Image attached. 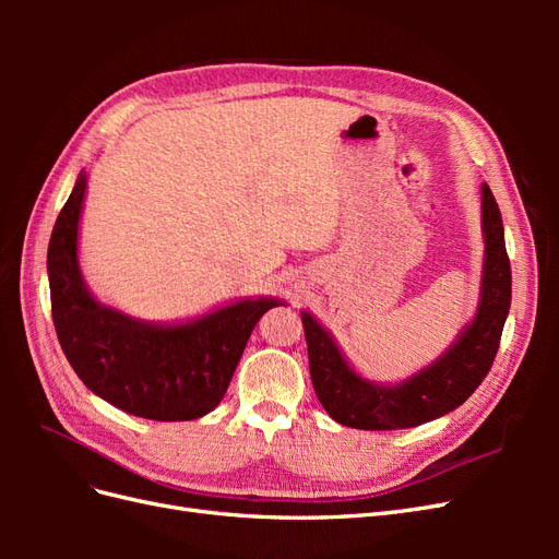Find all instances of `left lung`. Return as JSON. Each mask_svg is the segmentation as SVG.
Instances as JSON below:
<instances>
[{"label": "left lung", "instance_id": "8db88e82", "mask_svg": "<svg viewBox=\"0 0 559 559\" xmlns=\"http://www.w3.org/2000/svg\"><path fill=\"white\" fill-rule=\"evenodd\" d=\"M480 224L485 257L476 317L441 357L408 380L384 384L359 376L317 317L308 310L300 312L314 392L337 425L364 431L411 429L460 408L485 380L511 310V261L501 212L487 183L483 186Z\"/></svg>", "mask_w": 559, "mask_h": 559}]
</instances>
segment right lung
<instances>
[{"mask_svg": "<svg viewBox=\"0 0 559 559\" xmlns=\"http://www.w3.org/2000/svg\"><path fill=\"white\" fill-rule=\"evenodd\" d=\"M81 173L48 242L50 308L60 347L93 394L130 415L186 421L222 403L257 321L282 298H240L175 324H156L99 302L79 265Z\"/></svg>", "mask_w": 559, "mask_h": 559, "instance_id": "obj_1", "label": "right lung"}]
</instances>
